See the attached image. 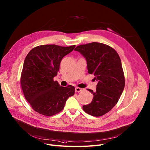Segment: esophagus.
Returning <instances> with one entry per match:
<instances>
[{
    "mask_svg": "<svg viewBox=\"0 0 150 150\" xmlns=\"http://www.w3.org/2000/svg\"><path fill=\"white\" fill-rule=\"evenodd\" d=\"M83 91V89L81 88H79V87H75V92H81Z\"/></svg>",
    "mask_w": 150,
    "mask_h": 150,
    "instance_id": "esophagus-1",
    "label": "esophagus"
}]
</instances>
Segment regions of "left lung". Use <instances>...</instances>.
Masks as SVG:
<instances>
[{
  "label": "left lung",
  "mask_w": 150,
  "mask_h": 150,
  "mask_svg": "<svg viewBox=\"0 0 150 150\" xmlns=\"http://www.w3.org/2000/svg\"><path fill=\"white\" fill-rule=\"evenodd\" d=\"M75 51L86 58L88 73L93 74L98 82L95 91L87 88L93 98L83 108L90 115L103 116L115 107L124 91L125 78L121 58L114 49L101 43L79 45Z\"/></svg>",
  "instance_id": "8db88e82"
}]
</instances>
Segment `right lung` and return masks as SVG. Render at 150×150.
Instances as JSON below:
<instances>
[{"mask_svg":"<svg viewBox=\"0 0 150 150\" xmlns=\"http://www.w3.org/2000/svg\"><path fill=\"white\" fill-rule=\"evenodd\" d=\"M75 45H55L34 47L26 57L21 78L25 97L34 110L43 115L53 116L63 109L75 87H62L54 78L57 75L62 58L71 52Z\"/></svg>","mask_w":150,"mask_h":150,"instance_id":"obj_1","label":"right lung"}]
</instances>
